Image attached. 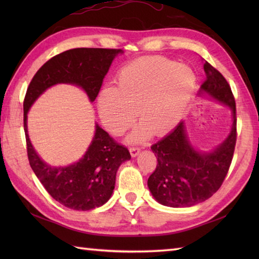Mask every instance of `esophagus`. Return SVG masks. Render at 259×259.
<instances>
[{"mask_svg":"<svg viewBox=\"0 0 259 259\" xmlns=\"http://www.w3.org/2000/svg\"><path fill=\"white\" fill-rule=\"evenodd\" d=\"M130 155L133 156V157H137L139 155V152H140V148H138V147H133V148H130Z\"/></svg>","mask_w":259,"mask_h":259,"instance_id":"1","label":"esophagus"}]
</instances>
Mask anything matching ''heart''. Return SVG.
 <instances>
[{
  "mask_svg": "<svg viewBox=\"0 0 259 259\" xmlns=\"http://www.w3.org/2000/svg\"><path fill=\"white\" fill-rule=\"evenodd\" d=\"M117 87L99 93L98 112L110 134L121 136L137 119L142 122L130 134V142H142L152 134L163 135L183 118L196 89L190 67L161 57L137 59L121 68Z\"/></svg>",
  "mask_w": 259,
  "mask_h": 259,
  "instance_id": "1",
  "label": "heart"
}]
</instances>
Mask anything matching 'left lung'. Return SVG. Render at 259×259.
I'll list each match as a JSON object with an SVG mask.
<instances>
[{
	"instance_id": "obj_1",
	"label": "left lung",
	"mask_w": 259,
	"mask_h": 259,
	"mask_svg": "<svg viewBox=\"0 0 259 259\" xmlns=\"http://www.w3.org/2000/svg\"><path fill=\"white\" fill-rule=\"evenodd\" d=\"M206 79L198 92L226 104L233 112L232 130L222 145L211 151H198L190 144L185 123L181 122L152 145L157 157L156 170L148 179L153 198L163 206L181 208L197 205L210 198L226 177L233 160L236 138V103L232 89L218 70L203 63Z\"/></svg>"
}]
</instances>
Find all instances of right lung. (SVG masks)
I'll return each instance as SVG.
<instances>
[{
  "mask_svg": "<svg viewBox=\"0 0 259 259\" xmlns=\"http://www.w3.org/2000/svg\"><path fill=\"white\" fill-rule=\"evenodd\" d=\"M119 53L123 51L93 48L64 51L37 70L26 90L23 120L30 166L53 199L74 210H90L110 199L115 175L120 164L131 158L130 152L96 124L91 144L79 161L65 167H52L38 157L31 144L27 134V112L43 92L58 83L80 87L93 102L110 65Z\"/></svg>",
  "mask_w": 259,
  "mask_h": 259,
  "instance_id": "1",
  "label": "right lung"
}]
</instances>
